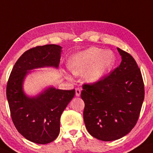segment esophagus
Listing matches in <instances>:
<instances>
[{
  "instance_id": "1",
  "label": "esophagus",
  "mask_w": 153,
  "mask_h": 153,
  "mask_svg": "<svg viewBox=\"0 0 153 153\" xmlns=\"http://www.w3.org/2000/svg\"><path fill=\"white\" fill-rule=\"evenodd\" d=\"M75 91H76V97H79L80 94H81V89H80V88H76Z\"/></svg>"
}]
</instances>
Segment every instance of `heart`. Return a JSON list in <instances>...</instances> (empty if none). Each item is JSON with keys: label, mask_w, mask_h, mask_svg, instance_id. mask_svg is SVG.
<instances>
[{"label": "heart", "mask_w": 153, "mask_h": 153, "mask_svg": "<svg viewBox=\"0 0 153 153\" xmlns=\"http://www.w3.org/2000/svg\"><path fill=\"white\" fill-rule=\"evenodd\" d=\"M116 63V56L111 50L91 48L74 55L69 62L70 71L82 74L86 82H99L110 71Z\"/></svg>", "instance_id": "1"}]
</instances>
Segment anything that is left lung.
<instances>
[{"instance_id": "8db88e82", "label": "left lung", "mask_w": 153, "mask_h": 153, "mask_svg": "<svg viewBox=\"0 0 153 153\" xmlns=\"http://www.w3.org/2000/svg\"><path fill=\"white\" fill-rule=\"evenodd\" d=\"M117 50L121 56L120 65L99 82L84 84L81 92L86 129L103 141L118 140L131 131L145 97L142 74L134 58Z\"/></svg>"}]
</instances>
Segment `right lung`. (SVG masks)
<instances>
[{"mask_svg": "<svg viewBox=\"0 0 153 153\" xmlns=\"http://www.w3.org/2000/svg\"><path fill=\"white\" fill-rule=\"evenodd\" d=\"M62 47L46 45L30 49L16 62L7 81L6 96L12 120L22 136L37 144H48L59 133L60 117L75 95V90L49 87L36 97H29L22 84L30 70L59 67Z\"/></svg>", "mask_w": 153, "mask_h": 153, "instance_id": "obj_1", "label": "right lung"}]
</instances>
